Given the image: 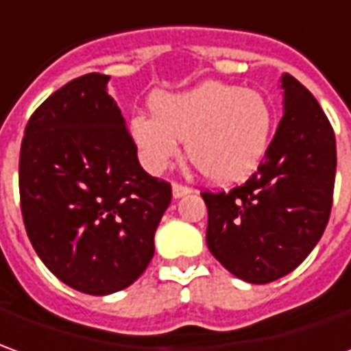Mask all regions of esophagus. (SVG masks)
<instances>
[{"mask_svg":"<svg viewBox=\"0 0 351 351\" xmlns=\"http://www.w3.org/2000/svg\"><path fill=\"white\" fill-rule=\"evenodd\" d=\"M188 194H190V188H188V186L178 184V182L173 184V195H175V197H182V195H188Z\"/></svg>","mask_w":351,"mask_h":351,"instance_id":"esophagus-1","label":"esophagus"}]
</instances>
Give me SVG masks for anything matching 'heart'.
Here are the masks:
<instances>
[{"instance_id":"1","label":"heart","mask_w":351,"mask_h":351,"mask_svg":"<svg viewBox=\"0 0 351 351\" xmlns=\"http://www.w3.org/2000/svg\"><path fill=\"white\" fill-rule=\"evenodd\" d=\"M154 115L128 123L142 165L163 173L186 140L188 161L217 184L242 182L261 165L273 134V107L257 90L204 82L178 94H157Z\"/></svg>"}]
</instances>
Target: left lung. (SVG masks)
I'll use <instances>...</instances> for the list:
<instances>
[{
	"mask_svg": "<svg viewBox=\"0 0 351 351\" xmlns=\"http://www.w3.org/2000/svg\"><path fill=\"white\" fill-rule=\"evenodd\" d=\"M280 82L285 115L261 165L230 192H202L209 252L252 285L292 273L321 240L332 207L335 130L306 86L290 75Z\"/></svg>",
	"mask_w": 351,
	"mask_h": 351,
	"instance_id": "1",
	"label": "left lung"
}]
</instances>
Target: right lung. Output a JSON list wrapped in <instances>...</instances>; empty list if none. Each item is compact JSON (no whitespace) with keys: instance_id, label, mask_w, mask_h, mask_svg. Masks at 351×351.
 Returning a JSON list of instances; mask_svg holds the SVG:
<instances>
[{"instance_id":"1","label":"right lung","mask_w":351,"mask_h":351,"mask_svg":"<svg viewBox=\"0 0 351 351\" xmlns=\"http://www.w3.org/2000/svg\"><path fill=\"white\" fill-rule=\"evenodd\" d=\"M109 76H78L25 128L19 192L26 234L53 275L90 295L130 286L149 265L171 184L147 175Z\"/></svg>"}]
</instances>
